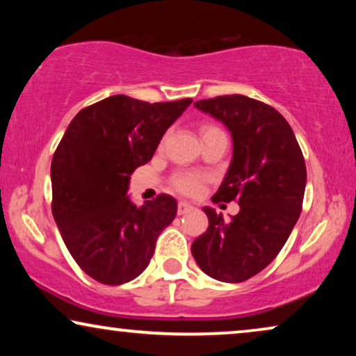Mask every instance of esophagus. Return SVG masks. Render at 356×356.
<instances>
[{"label":"esophagus","mask_w":356,"mask_h":356,"mask_svg":"<svg viewBox=\"0 0 356 356\" xmlns=\"http://www.w3.org/2000/svg\"><path fill=\"white\" fill-rule=\"evenodd\" d=\"M194 209V206H191V204L186 202V201H179L178 202V213L179 216H184V213L191 212Z\"/></svg>","instance_id":"34e87169"}]
</instances>
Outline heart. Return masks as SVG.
Masks as SVG:
<instances>
[{"mask_svg": "<svg viewBox=\"0 0 356 356\" xmlns=\"http://www.w3.org/2000/svg\"><path fill=\"white\" fill-rule=\"evenodd\" d=\"M217 128L213 126H204L202 134L207 133V131H213ZM173 186L178 189L179 193L188 194V196H193V194H197L202 188V177L199 173L193 172H179L173 177Z\"/></svg>", "mask_w": 356, "mask_h": 356, "instance_id": "obj_1", "label": "heart"}]
</instances>
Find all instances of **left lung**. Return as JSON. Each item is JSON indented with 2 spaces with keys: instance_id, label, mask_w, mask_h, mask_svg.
I'll list each match as a JSON object with an SVG mask.
<instances>
[{
  "instance_id": "obj_1",
  "label": "left lung",
  "mask_w": 356,
  "mask_h": 356,
  "mask_svg": "<svg viewBox=\"0 0 356 356\" xmlns=\"http://www.w3.org/2000/svg\"><path fill=\"white\" fill-rule=\"evenodd\" d=\"M194 106L230 131L232 162L212 201H236L240 212L225 222L204 207L209 227L191 252L209 277L238 284L269 266L289 240L303 206L305 159L286 120L259 100L223 95Z\"/></svg>"
}]
</instances>
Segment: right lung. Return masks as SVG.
I'll return each instance as SVG.
<instances>
[{"label": "right lung", "instance_id": "obj_1", "mask_svg": "<svg viewBox=\"0 0 356 356\" xmlns=\"http://www.w3.org/2000/svg\"><path fill=\"white\" fill-rule=\"evenodd\" d=\"M191 99L149 102L111 95L81 110L51 160V212L63 241L92 279L121 285L144 272L155 243L177 216V201L159 194L136 206L131 173L154 157Z\"/></svg>", "mask_w": 356, "mask_h": 356}]
</instances>
